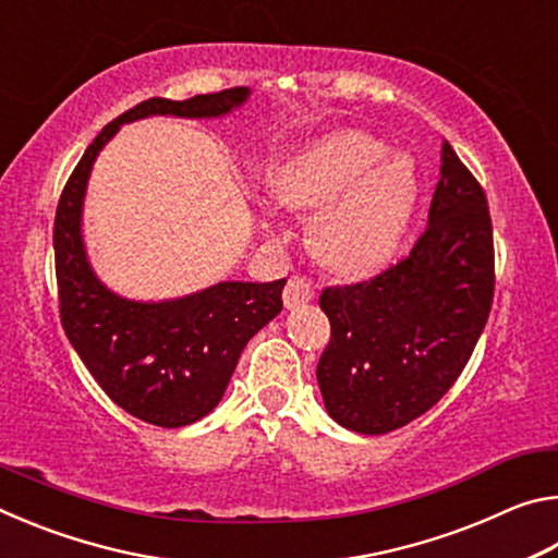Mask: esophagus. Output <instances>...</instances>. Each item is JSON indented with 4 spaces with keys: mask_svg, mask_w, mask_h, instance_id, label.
Segmentation results:
<instances>
[{
    "mask_svg": "<svg viewBox=\"0 0 558 558\" xmlns=\"http://www.w3.org/2000/svg\"><path fill=\"white\" fill-rule=\"evenodd\" d=\"M315 298V290L310 286L305 276H292L288 280L286 290H282V300H286V307H300Z\"/></svg>",
    "mask_w": 558,
    "mask_h": 558,
    "instance_id": "esophagus-1",
    "label": "esophagus"
}]
</instances>
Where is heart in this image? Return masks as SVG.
<instances>
[{
	"label": "heart",
	"mask_w": 558,
	"mask_h": 558,
	"mask_svg": "<svg viewBox=\"0 0 558 558\" xmlns=\"http://www.w3.org/2000/svg\"><path fill=\"white\" fill-rule=\"evenodd\" d=\"M282 202L317 211L313 245L339 272H366L399 248L418 199V174L409 155L362 130H342L282 169Z\"/></svg>",
	"instance_id": "1"
}]
</instances>
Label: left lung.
<instances>
[{
  "mask_svg": "<svg viewBox=\"0 0 558 558\" xmlns=\"http://www.w3.org/2000/svg\"><path fill=\"white\" fill-rule=\"evenodd\" d=\"M428 226L379 276L325 288L332 337L319 356L325 409L354 433L381 436L433 409L465 369L495 295L487 196L448 143Z\"/></svg>",
  "mask_w": 558,
  "mask_h": 558,
  "instance_id": "left-lung-1",
  "label": "left lung"
}]
</instances>
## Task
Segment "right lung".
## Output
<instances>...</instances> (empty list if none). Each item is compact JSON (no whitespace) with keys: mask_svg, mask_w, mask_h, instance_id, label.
Here are the masks:
<instances>
[{"mask_svg":"<svg viewBox=\"0 0 558 558\" xmlns=\"http://www.w3.org/2000/svg\"><path fill=\"white\" fill-rule=\"evenodd\" d=\"M248 93L229 88L189 100L149 98L122 112L88 145L56 209V282L65 337L122 411L159 428L189 426L216 409L243 347L282 310L286 280H231L165 302L120 298L96 278L83 248V196L93 162L120 125L149 116L221 118Z\"/></svg>","mask_w":558,"mask_h":558,"instance_id":"1","label":"right lung"}]
</instances>
